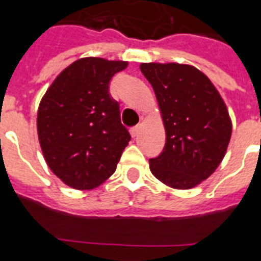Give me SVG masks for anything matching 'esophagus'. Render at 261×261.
<instances>
[{
	"label": "esophagus",
	"instance_id": "obj_1",
	"mask_svg": "<svg viewBox=\"0 0 261 261\" xmlns=\"http://www.w3.org/2000/svg\"><path fill=\"white\" fill-rule=\"evenodd\" d=\"M139 130H140V126L139 125H136V126H134V127H131L130 128L131 135L136 136V135H138V134H139Z\"/></svg>",
	"mask_w": 261,
	"mask_h": 261
}]
</instances>
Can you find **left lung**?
<instances>
[{
    "mask_svg": "<svg viewBox=\"0 0 261 261\" xmlns=\"http://www.w3.org/2000/svg\"><path fill=\"white\" fill-rule=\"evenodd\" d=\"M153 87L165 125L163 152L149 159L152 174L170 187L187 190L206 179L224 159L231 136L229 113L211 81L179 63H142Z\"/></svg>",
    "mask_w": 261,
    "mask_h": 261,
    "instance_id": "1",
    "label": "left lung"
}]
</instances>
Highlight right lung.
Wrapping results in <instances>:
<instances>
[{
	"label": "right lung",
	"instance_id": "obj_1",
	"mask_svg": "<svg viewBox=\"0 0 261 261\" xmlns=\"http://www.w3.org/2000/svg\"><path fill=\"white\" fill-rule=\"evenodd\" d=\"M123 61L88 57L58 75L37 112V134L50 170L76 190H91L116 171L131 135L109 92Z\"/></svg>",
	"mask_w": 261,
	"mask_h": 261
}]
</instances>
